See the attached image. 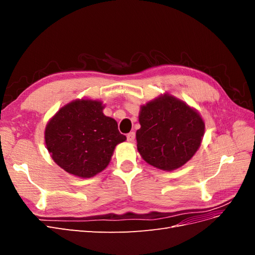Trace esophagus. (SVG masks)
<instances>
[{"mask_svg": "<svg viewBox=\"0 0 255 255\" xmlns=\"http://www.w3.org/2000/svg\"><path fill=\"white\" fill-rule=\"evenodd\" d=\"M127 138H128V141L129 142H133L135 140V133L134 132H130L127 135Z\"/></svg>", "mask_w": 255, "mask_h": 255, "instance_id": "34e87169", "label": "esophagus"}]
</instances>
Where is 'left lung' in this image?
Wrapping results in <instances>:
<instances>
[{
    "label": "left lung",
    "instance_id": "8db88e82",
    "mask_svg": "<svg viewBox=\"0 0 255 255\" xmlns=\"http://www.w3.org/2000/svg\"><path fill=\"white\" fill-rule=\"evenodd\" d=\"M137 150L146 163L165 171L182 167L201 144L205 125L186 103L165 94L140 107Z\"/></svg>",
    "mask_w": 255,
    "mask_h": 255
}]
</instances>
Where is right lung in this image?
<instances>
[{
  "label": "right lung",
  "instance_id": "add662e5",
  "mask_svg": "<svg viewBox=\"0 0 255 255\" xmlns=\"http://www.w3.org/2000/svg\"><path fill=\"white\" fill-rule=\"evenodd\" d=\"M98 100L68 103L53 116L44 130L53 160L68 173L91 177L110 164L116 145L126 141L117 121L103 114Z\"/></svg>",
  "mask_w": 255,
  "mask_h": 255
}]
</instances>
